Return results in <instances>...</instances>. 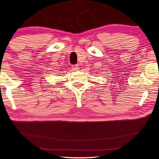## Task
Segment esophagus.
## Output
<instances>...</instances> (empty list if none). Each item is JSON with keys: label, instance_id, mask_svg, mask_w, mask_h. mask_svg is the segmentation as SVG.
Wrapping results in <instances>:
<instances>
[{"label": "esophagus", "instance_id": "1", "mask_svg": "<svg viewBox=\"0 0 159 159\" xmlns=\"http://www.w3.org/2000/svg\"><path fill=\"white\" fill-rule=\"evenodd\" d=\"M80 69L79 66L78 65H73L72 66V70L74 71H78Z\"/></svg>", "mask_w": 159, "mask_h": 159}]
</instances>
